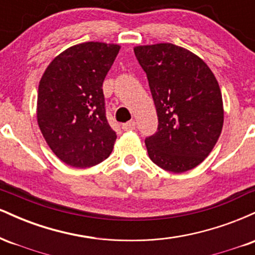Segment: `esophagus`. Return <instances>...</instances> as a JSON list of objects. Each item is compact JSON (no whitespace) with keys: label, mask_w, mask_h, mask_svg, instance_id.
I'll use <instances>...</instances> for the list:
<instances>
[{"label":"esophagus","mask_w":255,"mask_h":255,"mask_svg":"<svg viewBox=\"0 0 255 255\" xmlns=\"http://www.w3.org/2000/svg\"><path fill=\"white\" fill-rule=\"evenodd\" d=\"M136 127V122L135 121H130V122H127V124H124L122 125V129L126 130V131H129V130H134Z\"/></svg>","instance_id":"1"}]
</instances>
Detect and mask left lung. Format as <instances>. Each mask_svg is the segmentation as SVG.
Masks as SVG:
<instances>
[{"instance_id":"8db88e82","label":"left lung","mask_w":255,"mask_h":255,"mask_svg":"<svg viewBox=\"0 0 255 255\" xmlns=\"http://www.w3.org/2000/svg\"><path fill=\"white\" fill-rule=\"evenodd\" d=\"M147 75L158 130L145 140L152 162L184 172L211 153L224 122L222 92L215 74L198 55L171 43L134 46Z\"/></svg>"}]
</instances>
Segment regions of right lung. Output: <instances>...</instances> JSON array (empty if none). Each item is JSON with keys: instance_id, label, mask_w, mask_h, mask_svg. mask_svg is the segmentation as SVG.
I'll return each mask as SVG.
<instances>
[{"instance_id": "add662e5", "label": "right lung", "mask_w": 255, "mask_h": 255, "mask_svg": "<svg viewBox=\"0 0 255 255\" xmlns=\"http://www.w3.org/2000/svg\"><path fill=\"white\" fill-rule=\"evenodd\" d=\"M121 46L86 42L58 54L39 81L37 122L46 144L73 168L110 156L116 133L105 118L103 81Z\"/></svg>"}]
</instances>
